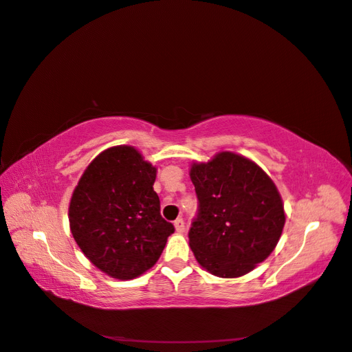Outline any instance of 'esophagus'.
<instances>
[{
  "mask_svg": "<svg viewBox=\"0 0 352 352\" xmlns=\"http://www.w3.org/2000/svg\"><path fill=\"white\" fill-rule=\"evenodd\" d=\"M175 228H176V232L182 234V232H184V229H185L184 220H182V219H176V220H175Z\"/></svg>",
  "mask_w": 352,
  "mask_h": 352,
  "instance_id": "esophagus-1",
  "label": "esophagus"
}]
</instances>
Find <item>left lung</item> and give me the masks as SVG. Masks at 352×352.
I'll use <instances>...</instances> for the list:
<instances>
[{"label":"left lung","instance_id":"obj_1","mask_svg":"<svg viewBox=\"0 0 352 352\" xmlns=\"http://www.w3.org/2000/svg\"><path fill=\"white\" fill-rule=\"evenodd\" d=\"M199 200L190 248L200 266L220 278L249 274L274 252L285 214L274 181L245 156L220 152L192 164Z\"/></svg>","mask_w":352,"mask_h":352}]
</instances>
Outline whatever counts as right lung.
Segmentation results:
<instances>
[{
    "label": "right lung",
    "mask_w": 352,
    "mask_h": 352,
    "mask_svg": "<svg viewBox=\"0 0 352 352\" xmlns=\"http://www.w3.org/2000/svg\"><path fill=\"white\" fill-rule=\"evenodd\" d=\"M156 167L138 150H104L85 170L69 202L71 234L106 275L133 279L155 266L175 226L161 216Z\"/></svg>",
    "instance_id": "1"
}]
</instances>
